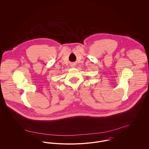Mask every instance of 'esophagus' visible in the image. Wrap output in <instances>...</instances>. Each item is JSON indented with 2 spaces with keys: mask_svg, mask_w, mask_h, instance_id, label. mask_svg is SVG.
Masks as SVG:
<instances>
[{
  "mask_svg": "<svg viewBox=\"0 0 149 149\" xmlns=\"http://www.w3.org/2000/svg\"><path fill=\"white\" fill-rule=\"evenodd\" d=\"M71 67H72V68H75V64H72L71 65Z\"/></svg>",
  "mask_w": 149,
  "mask_h": 149,
  "instance_id": "esophagus-1",
  "label": "esophagus"
}]
</instances>
